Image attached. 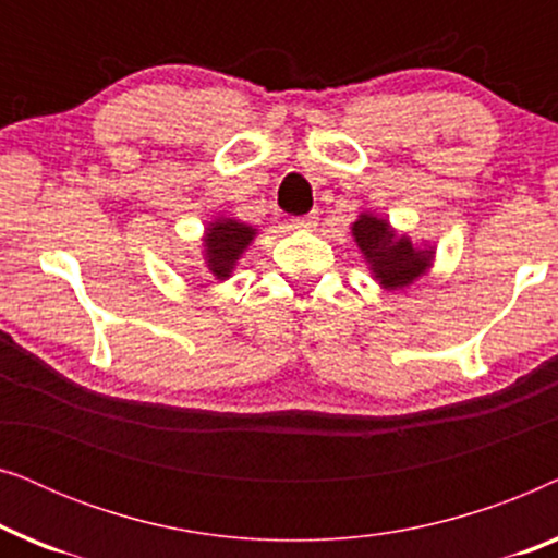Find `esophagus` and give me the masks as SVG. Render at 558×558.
Returning a JSON list of instances; mask_svg holds the SVG:
<instances>
[{"label": "esophagus", "mask_w": 558, "mask_h": 558, "mask_svg": "<svg viewBox=\"0 0 558 558\" xmlns=\"http://www.w3.org/2000/svg\"><path fill=\"white\" fill-rule=\"evenodd\" d=\"M317 226V216L315 213H310V216H302V218H294V228H304V231H310V228Z\"/></svg>", "instance_id": "esophagus-1"}]
</instances>
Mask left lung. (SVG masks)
Segmentation results:
<instances>
[{
	"label": "left lung",
	"mask_w": 558,
	"mask_h": 558,
	"mask_svg": "<svg viewBox=\"0 0 558 558\" xmlns=\"http://www.w3.org/2000/svg\"><path fill=\"white\" fill-rule=\"evenodd\" d=\"M353 235L384 289L409 287L429 269L434 251L416 248L407 235H396L393 228L376 216L363 213L353 223Z\"/></svg>",
	"instance_id": "1"
}]
</instances>
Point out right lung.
Wrapping results in <instances>:
<instances>
[{"mask_svg": "<svg viewBox=\"0 0 558 558\" xmlns=\"http://www.w3.org/2000/svg\"><path fill=\"white\" fill-rule=\"evenodd\" d=\"M256 228L246 223H239V220L220 218L216 223L208 226L205 231V264H208L210 274L216 279H228L231 277L235 262L243 254V248L254 241Z\"/></svg>", "mask_w": 558, "mask_h": 558, "instance_id": "add662e5", "label": "right lung"}]
</instances>
